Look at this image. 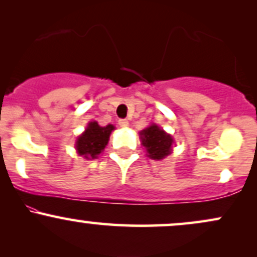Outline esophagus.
<instances>
[{"label":"esophagus","instance_id":"1","mask_svg":"<svg viewBox=\"0 0 257 257\" xmlns=\"http://www.w3.org/2000/svg\"><path fill=\"white\" fill-rule=\"evenodd\" d=\"M118 124H119V126H122V128H128L129 122L126 119H119Z\"/></svg>","mask_w":257,"mask_h":257}]
</instances>
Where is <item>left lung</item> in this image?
Here are the masks:
<instances>
[{
  "label": "left lung",
  "mask_w": 257,
  "mask_h": 257,
  "mask_svg": "<svg viewBox=\"0 0 257 257\" xmlns=\"http://www.w3.org/2000/svg\"><path fill=\"white\" fill-rule=\"evenodd\" d=\"M141 145L146 149L150 158L159 161L172 153L174 140L172 135L168 134L157 124H151L140 132Z\"/></svg>",
  "instance_id": "obj_1"
}]
</instances>
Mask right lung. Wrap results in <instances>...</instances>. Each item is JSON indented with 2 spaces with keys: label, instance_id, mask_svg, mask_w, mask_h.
I'll return each mask as SVG.
<instances>
[{
  "label": "right lung",
  "instance_id": "right-lung-1",
  "mask_svg": "<svg viewBox=\"0 0 257 257\" xmlns=\"http://www.w3.org/2000/svg\"><path fill=\"white\" fill-rule=\"evenodd\" d=\"M113 129L114 126L112 124L101 126L95 120L88 123L85 131L76 140V150L78 155L83 156L85 159L98 158L107 145Z\"/></svg>",
  "mask_w": 257,
  "mask_h": 257
}]
</instances>
